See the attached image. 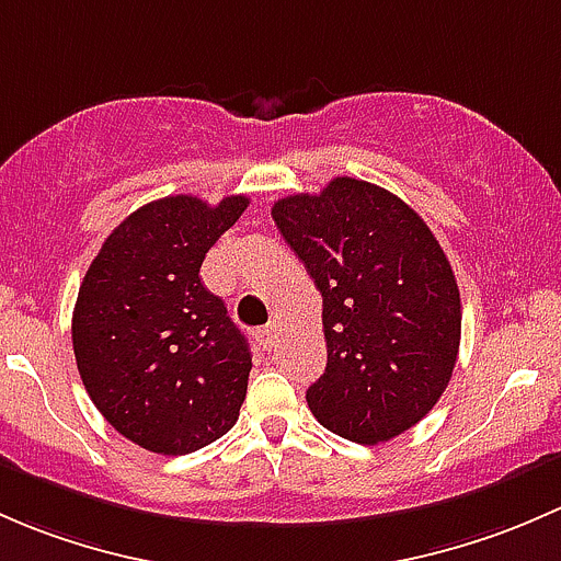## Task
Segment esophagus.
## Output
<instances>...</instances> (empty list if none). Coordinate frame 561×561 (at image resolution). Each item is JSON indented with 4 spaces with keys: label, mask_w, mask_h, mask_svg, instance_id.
Instances as JSON below:
<instances>
[{
    "label": "esophagus",
    "mask_w": 561,
    "mask_h": 561,
    "mask_svg": "<svg viewBox=\"0 0 561 561\" xmlns=\"http://www.w3.org/2000/svg\"><path fill=\"white\" fill-rule=\"evenodd\" d=\"M256 340L264 351H270L275 348V343H278V332H275V327H264L256 332Z\"/></svg>",
    "instance_id": "1"
}]
</instances>
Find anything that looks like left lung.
Masks as SVG:
<instances>
[{
    "mask_svg": "<svg viewBox=\"0 0 561 561\" xmlns=\"http://www.w3.org/2000/svg\"><path fill=\"white\" fill-rule=\"evenodd\" d=\"M283 240L323 297L327 369L308 408L375 446L419 424L451 380L461 337L454 270L424 218L375 183L334 178L273 205Z\"/></svg>",
    "mask_w": 561,
    "mask_h": 561,
    "instance_id": "8db88e82",
    "label": "left lung"
}]
</instances>
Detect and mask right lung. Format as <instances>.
<instances>
[{"instance_id": "right-lung-1", "label": "right lung", "mask_w": 561, "mask_h": 561, "mask_svg": "<svg viewBox=\"0 0 561 561\" xmlns=\"http://www.w3.org/2000/svg\"><path fill=\"white\" fill-rule=\"evenodd\" d=\"M245 207L240 194L148 202L110 232L80 283L78 373L96 410L146 451H199L238 421L251 348L199 267Z\"/></svg>"}]
</instances>
